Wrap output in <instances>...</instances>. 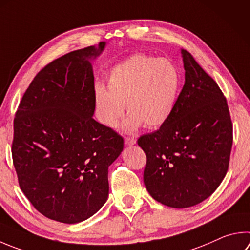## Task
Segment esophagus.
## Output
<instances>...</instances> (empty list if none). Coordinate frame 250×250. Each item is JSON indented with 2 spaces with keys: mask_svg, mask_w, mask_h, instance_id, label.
I'll list each match as a JSON object with an SVG mask.
<instances>
[{
  "mask_svg": "<svg viewBox=\"0 0 250 250\" xmlns=\"http://www.w3.org/2000/svg\"><path fill=\"white\" fill-rule=\"evenodd\" d=\"M135 142H137V140H135V138H133V137H125V143L126 145H133V144H135Z\"/></svg>",
  "mask_w": 250,
  "mask_h": 250,
  "instance_id": "obj_1",
  "label": "esophagus"
}]
</instances>
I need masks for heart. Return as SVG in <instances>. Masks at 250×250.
<instances>
[{
    "instance_id": "b5f03b06",
    "label": "heart",
    "mask_w": 250,
    "mask_h": 250,
    "mask_svg": "<svg viewBox=\"0 0 250 250\" xmlns=\"http://www.w3.org/2000/svg\"><path fill=\"white\" fill-rule=\"evenodd\" d=\"M180 75L174 63L135 54L113 69L107 79V89L95 88V109L98 121L107 128H116L125 113L128 131L144 125L160 128L169 119L178 97Z\"/></svg>"
}]
</instances>
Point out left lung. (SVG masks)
Listing matches in <instances>:
<instances>
[{
  "instance_id": "1",
  "label": "left lung",
  "mask_w": 250,
  "mask_h": 250,
  "mask_svg": "<svg viewBox=\"0 0 250 250\" xmlns=\"http://www.w3.org/2000/svg\"><path fill=\"white\" fill-rule=\"evenodd\" d=\"M185 85L166 124L138 139L146 155L143 180L149 194L183 208L208 198L228 172L233 124L216 82L181 50Z\"/></svg>"
}]
</instances>
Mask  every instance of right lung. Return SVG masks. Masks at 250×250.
<instances>
[{"instance_id":"obj_1","label":"right lung","mask_w":250,"mask_h":250,"mask_svg":"<svg viewBox=\"0 0 250 250\" xmlns=\"http://www.w3.org/2000/svg\"><path fill=\"white\" fill-rule=\"evenodd\" d=\"M105 42L75 50L40 70L14 118L12 157L18 185L38 212L74 224L94 215L109 193L108 167L124 138L92 117L95 86L88 61Z\"/></svg>"}]
</instances>
